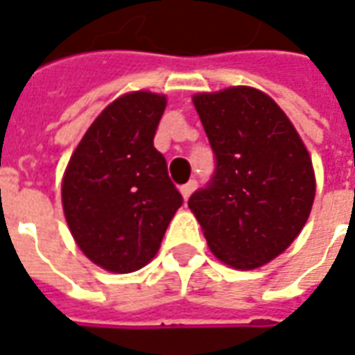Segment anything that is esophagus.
I'll return each mask as SVG.
<instances>
[{
  "label": "esophagus",
  "mask_w": 355,
  "mask_h": 355,
  "mask_svg": "<svg viewBox=\"0 0 355 355\" xmlns=\"http://www.w3.org/2000/svg\"><path fill=\"white\" fill-rule=\"evenodd\" d=\"M196 185H198V183H196V180H191L189 183H185V185H181V195H183V198H185V200H187L189 196L193 195V191L196 189Z\"/></svg>",
  "instance_id": "34e87169"
}]
</instances>
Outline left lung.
I'll use <instances>...</instances> for the list:
<instances>
[{
  "label": "left lung",
  "mask_w": 355,
  "mask_h": 355,
  "mask_svg": "<svg viewBox=\"0 0 355 355\" xmlns=\"http://www.w3.org/2000/svg\"><path fill=\"white\" fill-rule=\"evenodd\" d=\"M216 172L189 198L211 253L252 270L299 236L315 196L312 160L301 136L270 96L231 87L193 96Z\"/></svg>",
  "instance_id": "obj_1"
}]
</instances>
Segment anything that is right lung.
<instances>
[{
  "label": "right lung",
  "instance_id": "1",
  "mask_svg": "<svg viewBox=\"0 0 355 355\" xmlns=\"http://www.w3.org/2000/svg\"><path fill=\"white\" fill-rule=\"evenodd\" d=\"M166 96L138 90L111 102L90 124L62 180L71 236L92 263L134 272L157 255L183 198L153 146Z\"/></svg>",
  "mask_w": 355,
  "mask_h": 355
}]
</instances>
